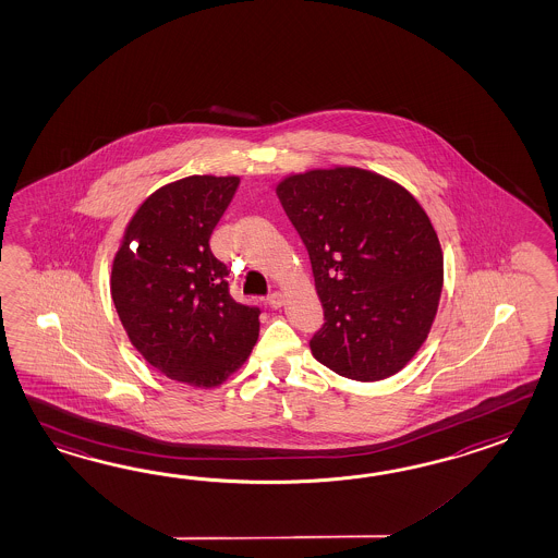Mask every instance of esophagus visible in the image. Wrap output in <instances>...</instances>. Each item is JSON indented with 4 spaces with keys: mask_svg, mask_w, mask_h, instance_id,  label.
<instances>
[{
    "mask_svg": "<svg viewBox=\"0 0 558 558\" xmlns=\"http://www.w3.org/2000/svg\"><path fill=\"white\" fill-rule=\"evenodd\" d=\"M267 303L271 305L272 310H279V307L283 305V293H279V291H272L271 295L267 298Z\"/></svg>",
    "mask_w": 558,
    "mask_h": 558,
    "instance_id": "obj_1",
    "label": "esophagus"
}]
</instances>
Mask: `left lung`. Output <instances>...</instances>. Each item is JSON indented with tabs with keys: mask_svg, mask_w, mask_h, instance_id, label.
Listing matches in <instances>:
<instances>
[{
	"mask_svg": "<svg viewBox=\"0 0 558 558\" xmlns=\"http://www.w3.org/2000/svg\"><path fill=\"white\" fill-rule=\"evenodd\" d=\"M312 260L325 324L313 357L339 376H393L426 341L444 281L428 215L398 182L353 167L277 184Z\"/></svg>",
	"mask_w": 558,
	"mask_h": 558,
	"instance_id": "1",
	"label": "left lung"
}]
</instances>
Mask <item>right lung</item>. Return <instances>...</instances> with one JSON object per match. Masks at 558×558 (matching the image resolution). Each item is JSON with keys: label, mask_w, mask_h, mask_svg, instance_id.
Segmentation results:
<instances>
[{"label": "right lung", "mask_w": 558, "mask_h": 558, "mask_svg": "<svg viewBox=\"0 0 558 558\" xmlns=\"http://www.w3.org/2000/svg\"><path fill=\"white\" fill-rule=\"evenodd\" d=\"M236 177H186L158 189L126 227L112 265V301L130 341L170 379L219 386L259 336L260 310L231 298L229 269L208 239Z\"/></svg>", "instance_id": "obj_1"}]
</instances>
